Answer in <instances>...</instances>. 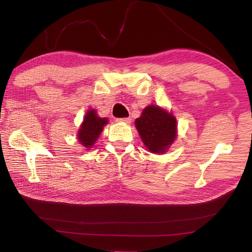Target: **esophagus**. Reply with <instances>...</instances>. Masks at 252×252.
<instances>
[{
    "instance_id": "1",
    "label": "esophagus",
    "mask_w": 252,
    "mask_h": 252,
    "mask_svg": "<svg viewBox=\"0 0 252 252\" xmlns=\"http://www.w3.org/2000/svg\"><path fill=\"white\" fill-rule=\"evenodd\" d=\"M117 122H118V123H125V125H129V123L131 122V119H130V118L117 119Z\"/></svg>"
}]
</instances>
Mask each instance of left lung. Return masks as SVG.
Wrapping results in <instances>:
<instances>
[{
  "label": "left lung",
  "instance_id": "1",
  "mask_svg": "<svg viewBox=\"0 0 252 252\" xmlns=\"http://www.w3.org/2000/svg\"><path fill=\"white\" fill-rule=\"evenodd\" d=\"M134 125L143 144L151 153L163 155L176 141L177 119L159 105L146 106L141 116L135 119Z\"/></svg>",
  "mask_w": 252,
  "mask_h": 252
}]
</instances>
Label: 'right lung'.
<instances>
[{"mask_svg":"<svg viewBox=\"0 0 252 252\" xmlns=\"http://www.w3.org/2000/svg\"><path fill=\"white\" fill-rule=\"evenodd\" d=\"M108 118H100L97 116L96 110L89 109L76 133V139L80 144H82L87 150L91 149L99 139L104 126L108 125Z\"/></svg>","mask_w":252,"mask_h":252,"instance_id":"right-lung-1","label":"right lung"}]
</instances>
